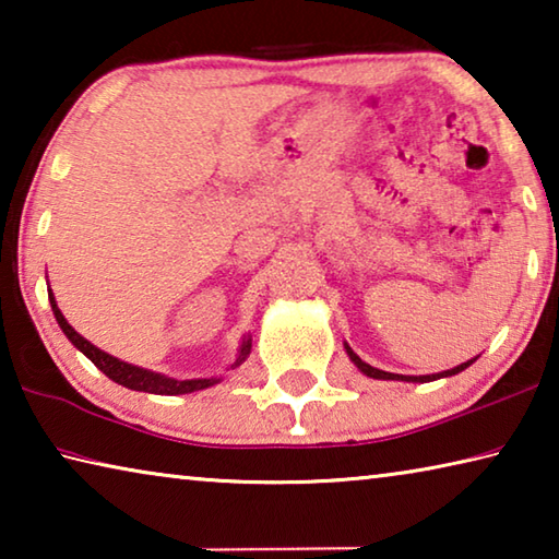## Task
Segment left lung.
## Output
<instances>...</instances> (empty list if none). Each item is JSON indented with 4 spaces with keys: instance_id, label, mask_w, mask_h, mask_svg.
<instances>
[{
    "instance_id": "1",
    "label": "left lung",
    "mask_w": 559,
    "mask_h": 559,
    "mask_svg": "<svg viewBox=\"0 0 559 559\" xmlns=\"http://www.w3.org/2000/svg\"><path fill=\"white\" fill-rule=\"evenodd\" d=\"M345 349H347V355H349V359H353V362L357 365V370L359 372H365L367 377H374V380H404V382H431V380H439V377H451V374H459L461 370H466L468 365H473V359H468V362H463V365H459V367H453V370H447V372H441V374H421V377H404V374H392V372H384V370H377V367H372V365H367V362H362V359H359L353 349H349V345H345Z\"/></svg>"
}]
</instances>
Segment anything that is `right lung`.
<instances>
[{
  "label": "right lung",
  "mask_w": 559,
  "mask_h": 559,
  "mask_svg": "<svg viewBox=\"0 0 559 559\" xmlns=\"http://www.w3.org/2000/svg\"><path fill=\"white\" fill-rule=\"evenodd\" d=\"M49 300H51V310L56 320H59V325L63 330V335L71 340V343L81 349L83 355H86L93 365L98 367V370L110 377L112 382H118L122 386H128V390H135V392H150V394H187V392H197V390H206V386L216 384L219 380L216 377H212V380H169V377H163V374H155L150 370H143V367H135V365H128L122 362V359L112 357L108 353H103V349H98L96 345H91L86 337H81L75 330L66 323V318L61 316L59 306H56L53 296L49 293ZM251 353V340H243L241 345V355L239 359H236V365H241L246 355Z\"/></svg>",
  "instance_id": "right-lung-1"
}]
</instances>
